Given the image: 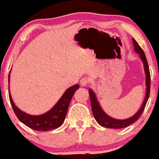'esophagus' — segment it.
<instances>
[{
	"label": "esophagus",
	"mask_w": 159,
	"mask_h": 159,
	"mask_svg": "<svg viewBox=\"0 0 159 159\" xmlns=\"http://www.w3.org/2000/svg\"><path fill=\"white\" fill-rule=\"evenodd\" d=\"M88 83H89V80L86 79V78H82L80 80V85L81 86H86L88 84Z\"/></svg>",
	"instance_id": "1"
}]
</instances>
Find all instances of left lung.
Returning <instances> with one entry per match:
<instances>
[{"mask_svg": "<svg viewBox=\"0 0 159 159\" xmlns=\"http://www.w3.org/2000/svg\"><path fill=\"white\" fill-rule=\"evenodd\" d=\"M132 42H133L134 45V50L139 55L141 60H142L144 65V70H145V85H146V92H145V99H144L143 102H142L140 109H139L138 112L135 115L125 119H114V118L110 117V116H108L104 112L103 109H102V107L99 105V102H98L97 97H96L95 93L91 89H89V97H90L93 114L94 116L95 119H96V122L102 127H106V128L109 129H122L129 126V125L134 123L135 121L138 120L139 118L142 115V112L144 111L145 105H146L147 102H148L150 93V85H151L150 84V83H151V78H150V72L149 68H148V62H147V59L146 57H145V53L142 50V49L139 47L138 43L135 41V39L132 38Z\"/></svg>", "mask_w": 159, "mask_h": 159, "instance_id": "8db88e82", "label": "left lung"}]
</instances>
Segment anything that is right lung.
I'll list each match as a JSON object with an SVG mask.
<instances>
[{
    "mask_svg": "<svg viewBox=\"0 0 159 159\" xmlns=\"http://www.w3.org/2000/svg\"><path fill=\"white\" fill-rule=\"evenodd\" d=\"M8 83H10V74L8 76ZM79 88L78 84L68 88L53 108L45 113L39 116L30 115L18 109L11 98L10 90L9 98L14 113L22 123L34 130L49 131L61 126L64 122L72 97Z\"/></svg>",
    "mask_w": 159,
    "mask_h": 159,
    "instance_id": "obj_1",
    "label": "right lung"
}]
</instances>
